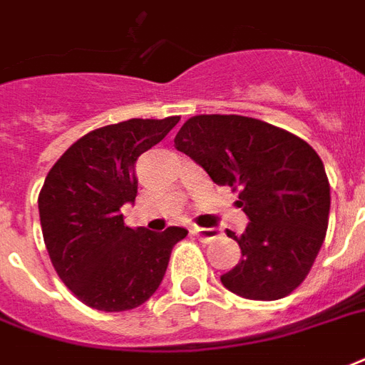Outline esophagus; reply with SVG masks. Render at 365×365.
I'll return each instance as SVG.
<instances>
[{
    "label": "esophagus",
    "instance_id": "34e87169",
    "mask_svg": "<svg viewBox=\"0 0 365 365\" xmlns=\"http://www.w3.org/2000/svg\"><path fill=\"white\" fill-rule=\"evenodd\" d=\"M192 232L196 235V237H198L200 242H204V245H207V242H213V240L219 237L217 229H200V227H196Z\"/></svg>",
    "mask_w": 365,
    "mask_h": 365
}]
</instances>
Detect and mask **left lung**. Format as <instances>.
Listing matches in <instances>:
<instances>
[{
	"label": "left lung",
	"mask_w": 365,
	"mask_h": 365,
	"mask_svg": "<svg viewBox=\"0 0 365 365\" xmlns=\"http://www.w3.org/2000/svg\"><path fill=\"white\" fill-rule=\"evenodd\" d=\"M219 186L238 190L248 215L235 238L242 259L221 275L227 289L248 300L287 297L316 262L325 240L331 186L308 142L283 128L242 115H196L175 136Z\"/></svg>",
	"instance_id": "left-lung-1"
}]
</instances>
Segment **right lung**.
Segmentation results:
<instances>
[{"instance_id": "add662e5", "label": "right lung", "mask_w": 365, "mask_h": 365, "mask_svg": "<svg viewBox=\"0 0 365 365\" xmlns=\"http://www.w3.org/2000/svg\"><path fill=\"white\" fill-rule=\"evenodd\" d=\"M180 117L128 119L96 128L49 169L38 196L40 223L57 275L82 304L101 312L138 308L158 290L173 246L188 235L130 229L120 207L138 192L136 160Z\"/></svg>"}]
</instances>
